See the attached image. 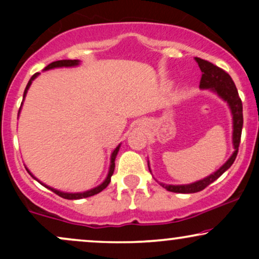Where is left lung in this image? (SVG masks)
I'll return each instance as SVG.
<instances>
[{"mask_svg": "<svg viewBox=\"0 0 259 259\" xmlns=\"http://www.w3.org/2000/svg\"><path fill=\"white\" fill-rule=\"evenodd\" d=\"M196 63L200 67L202 76L200 81V88L201 89H212L213 91L217 92L223 100L227 101L230 106L231 113H233V119H234V147L235 152L233 156L228 159V162L225 163L223 167H221L214 174L209 175V177L204 178L203 180L196 181L194 184H190V185H163V187L168 190V191L177 192V194H194V192L202 191L203 189H206L208 185L218 179L221 175L224 173L225 170H228L229 168L233 165L235 158H236L237 152H239V146L240 141H241V133H242V125H243V115H242V101L240 99L239 92H237L235 82L231 79V76L223 70L222 68L217 67L210 62L206 61V59H201L195 57Z\"/></svg>", "mask_w": 259, "mask_h": 259, "instance_id": "1", "label": "left lung"}]
</instances>
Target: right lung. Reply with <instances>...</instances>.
I'll list each match as a JSON object with an SVG mask.
<instances>
[{
	"label": "right lung",
	"mask_w": 259,
	"mask_h": 259,
	"mask_svg": "<svg viewBox=\"0 0 259 259\" xmlns=\"http://www.w3.org/2000/svg\"><path fill=\"white\" fill-rule=\"evenodd\" d=\"M78 64H79V61H78V59H62V61H56V62H52V63H50L49 65H47L46 68H45V70H47V69H52V68H57V67H74V65H78ZM37 75H38V73H35L34 75H32L31 78H30V80H29L28 85H26L25 91H24V97H25V95H26V91H28L29 86L31 85V81H32V80H34L35 78H36ZM119 147H120V146H118L117 148H115L114 151H113V153H112V158H111V168H109L108 177L106 178V180L103 181V183L101 184L100 186L95 187V189L89 190V191H85V192H78V194H67V192H61V191H58V190L52 189V187H49V186L44 185V184H42V185H44V186H46V187H49V189L51 190V191L55 192L56 195L61 196V197L65 198V200H79V198L90 197V196H94V195L99 194V192L102 191L103 189H106V187L108 186V184L111 183V177H112L113 171H114V167H115L114 160H115V157H117V154H118V151H119ZM26 170H28V169H26ZM28 171H29V170H28ZM29 174H30L31 177L34 178V175H32V174L30 173V171H29ZM34 179H36V178H34Z\"/></svg>",
	"instance_id": "add662e5"
}]
</instances>
